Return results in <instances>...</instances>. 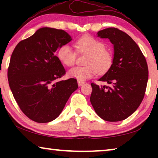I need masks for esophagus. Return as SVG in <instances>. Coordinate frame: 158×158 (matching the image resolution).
<instances>
[{"instance_id": "esophagus-1", "label": "esophagus", "mask_w": 158, "mask_h": 158, "mask_svg": "<svg viewBox=\"0 0 158 158\" xmlns=\"http://www.w3.org/2000/svg\"><path fill=\"white\" fill-rule=\"evenodd\" d=\"M84 83H85V82H84V81H77V84H78V85H79V86L83 85Z\"/></svg>"}]
</instances>
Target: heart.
<instances>
[{
	"instance_id": "1",
	"label": "heart",
	"mask_w": 158,
	"mask_h": 158,
	"mask_svg": "<svg viewBox=\"0 0 158 158\" xmlns=\"http://www.w3.org/2000/svg\"><path fill=\"white\" fill-rule=\"evenodd\" d=\"M77 52L86 54L85 66H77L70 69L68 75L77 81H85L94 76L96 72L104 73L113 63L114 56L109 49L105 48L102 41L90 35H85L75 42ZM57 56L66 66H72L76 60V52L69 45H62L58 49Z\"/></svg>"
}]
</instances>
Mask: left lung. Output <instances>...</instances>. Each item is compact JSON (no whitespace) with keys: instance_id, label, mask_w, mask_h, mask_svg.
Here are the masks:
<instances>
[{"instance_id":"left-lung-1","label":"left lung","mask_w":158,"mask_h":158,"mask_svg":"<svg viewBox=\"0 0 158 158\" xmlns=\"http://www.w3.org/2000/svg\"><path fill=\"white\" fill-rule=\"evenodd\" d=\"M114 44L111 68L99 79L109 85L92 83L90 101L95 111L107 122H119L131 115L143 100L148 81L146 59L136 42L117 28L98 32Z\"/></svg>"}]
</instances>
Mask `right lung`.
Returning a JSON list of instances; mask_svg holds the SVG:
<instances>
[{
	"mask_svg": "<svg viewBox=\"0 0 158 158\" xmlns=\"http://www.w3.org/2000/svg\"><path fill=\"white\" fill-rule=\"evenodd\" d=\"M71 40L64 30L44 27L19 42L13 51L8 84L20 109L34 122L55 119L78 88L75 78L57 81L65 70L55 52Z\"/></svg>",
	"mask_w": 158,
	"mask_h": 158,
	"instance_id": "add662e5",
	"label": "right lung"
}]
</instances>
